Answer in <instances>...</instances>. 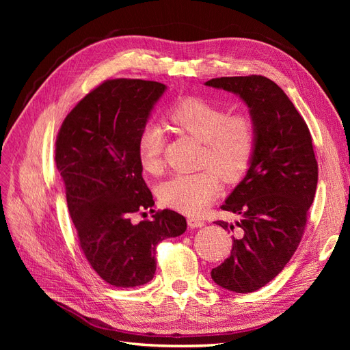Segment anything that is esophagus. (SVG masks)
I'll use <instances>...</instances> for the list:
<instances>
[{
    "mask_svg": "<svg viewBox=\"0 0 350 350\" xmlns=\"http://www.w3.org/2000/svg\"><path fill=\"white\" fill-rule=\"evenodd\" d=\"M187 221H188V226H189V228H193V229L204 226V221L201 220V219H197V217H188V219H187Z\"/></svg>",
    "mask_w": 350,
    "mask_h": 350,
    "instance_id": "1",
    "label": "esophagus"
}]
</instances>
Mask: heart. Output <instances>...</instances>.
Masks as SVG:
<instances>
[{
	"instance_id": "b5f03b06",
	"label": "heart",
	"mask_w": 350,
	"mask_h": 350,
	"mask_svg": "<svg viewBox=\"0 0 350 350\" xmlns=\"http://www.w3.org/2000/svg\"><path fill=\"white\" fill-rule=\"evenodd\" d=\"M169 120L179 131L204 143L203 163L215 168L224 181H237L247 171L257 135L250 115L229 113L207 100L185 98L169 111ZM163 146V130L154 122H147L137 142V152L146 172H161ZM214 172L206 169L197 174H178L161 184L159 198L167 207L198 215L219 193V177Z\"/></svg>"
}]
</instances>
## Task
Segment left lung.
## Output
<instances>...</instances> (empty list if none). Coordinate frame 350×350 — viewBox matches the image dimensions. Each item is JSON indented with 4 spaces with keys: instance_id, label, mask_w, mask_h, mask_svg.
I'll return each instance as SVG.
<instances>
[{
    "instance_id": "obj_1",
    "label": "left lung",
    "mask_w": 350,
    "mask_h": 350,
    "mask_svg": "<svg viewBox=\"0 0 350 350\" xmlns=\"http://www.w3.org/2000/svg\"><path fill=\"white\" fill-rule=\"evenodd\" d=\"M208 88L237 94L256 124L247 174L221 208L239 216L216 225L235 234L230 256L211 270L220 288L250 293L284 269L298 248L314 201L319 165L308 126L276 83L262 76L220 77Z\"/></svg>"
}]
</instances>
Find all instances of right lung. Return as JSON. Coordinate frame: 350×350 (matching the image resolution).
I'll return each instance as SVG.
<instances>
[{"instance_id":"add662e5","label":"right lung","mask_w":350,"mask_h":350,"mask_svg":"<svg viewBox=\"0 0 350 350\" xmlns=\"http://www.w3.org/2000/svg\"><path fill=\"white\" fill-rule=\"evenodd\" d=\"M165 90L157 81H105L67 115L57 137V169L80 247L93 270L116 288L150 282L157 243L187 229L185 217L167 208L131 221L133 213L154 206L137 142Z\"/></svg>"}]
</instances>
